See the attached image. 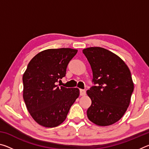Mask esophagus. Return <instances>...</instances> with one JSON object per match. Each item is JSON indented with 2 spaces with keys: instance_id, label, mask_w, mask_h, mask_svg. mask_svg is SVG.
Returning <instances> with one entry per match:
<instances>
[{
  "instance_id": "1",
  "label": "esophagus",
  "mask_w": 149,
  "mask_h": 149,
  "mask_svg": "<svg viewBox=\"0 0 149 149\" xmlns=\"http://www.w3.org/2000/svg\"><path fill=\"white\" fill-rule=\"evenodd\" d=\"M79 93H80L81 96H84L85 95L86 91H85V90H84V89H79Z\"/></svg>"
}]
</instances>
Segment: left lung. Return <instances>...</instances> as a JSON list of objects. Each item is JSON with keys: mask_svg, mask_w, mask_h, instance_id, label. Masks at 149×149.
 Segmentation results:
<instances>
[{"mask_svg": "<svg viewBox=\"0 0 149 149\" xmlns=\"http://www.w3.org/2000/svg\"><path fill=\"white\" fill-rule=\"evenodd\" d=\"M83 53L91 67L94 84L87 91L92 102L87 117L96 125H112L130 105L134 89L130 70L119 56L104 48H87Z\"/></svg>", "mask_w": 149, "mask_h": 149, "instance_id": "obj_1", "label": "left lung"}]
</instances>
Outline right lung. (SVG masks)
I'll use <instances>...</instances> for the list:
<instances>
[{"label": "right lung", "instance_id": "add662e5", "mask_svg": "<svg viewBox=\"0 0 149 149\" xmlns=\"http://www.w3.org/2000/svg\"><path fill=\"white\" fill-rule=\"evenodd\" d=\"M77 50L70 48L43 50L33 58L23 75V97L33 120L46 127L64 122L79 95L77 88L59 87L69 62Z\"/></svg>", "mask_w": 149, "mask_h": 149}]
</instances>
